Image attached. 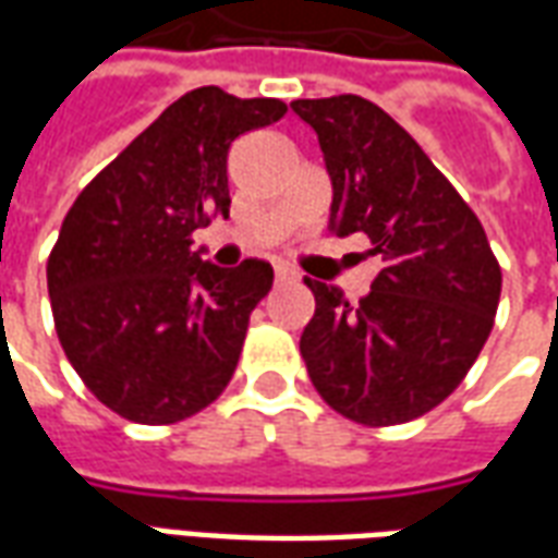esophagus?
Returning a JSON list of instances; mask_svg holds the SVG:
<instances>
[{
	"mask_svg": "<svg viewBox=\"0 0 558 558\" xmlns=\"http://www.w3.org/2000/svg\"><path fill=\"white\" fill-rule=\"evenodd\" d=\"M275 280L278 283H287V280H295V271L290 266H275Z\"/></svg>",
	"mask_w": 558,
	"mask_h": 558,
	"instance_id": "1",
	"label": "esophagus"
}]
</instances>
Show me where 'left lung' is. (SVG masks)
<instances>
[{"instance_id": "obj_1", "label": "left lung", "mask_w": 558, "mask_h": 558, "mask_svg": "<svg viewBox=\"0 0 558 558\" xmlns=\"http://www.w3.org/2000/svg\"><path fill=\"white\" fill-rule=\"evenodd\" d=\"M314 128L328 182V227L362 232L376 256L371 292L307 278L314 319L299 350L340 415L383 427L439 407L490 335L502 271L475 211L403 128L359 95L292 101Z\"/></svg>"}]
</instances>
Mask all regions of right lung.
Returning <instances> with one entry per match:
<instances>
[{
	"instance_id": "obj_1",
	"label": "right lung",
	"mask_w": 558,
	"mask_h": 558,
	"mask_svg": "<svg viewBox=\"0 0 558 558\" xmlns=\"http://www.w3.org/2000/svg\"><path fill=\"white\" fill-rule=\"evenodd\" d=\"M287 113L278 98L203 86L170 104L92 179L62 220L47 290L68 362L92 395L137 424L206 410L232 379L247 319L271 290L263 259L220 268L191 251L230 215L235 137Z\"/></svg>"
}]
</instances>
